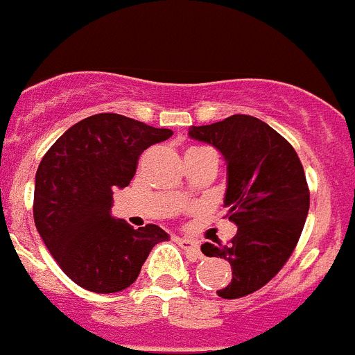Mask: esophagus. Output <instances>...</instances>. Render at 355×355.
<instances>
[{
    "instance_id": "1",
    "label": "esophagus",
    "mask_w": 355,
    "mask_h": 355,
    "mask_svg": "<svg viewBox=\"0 0 355 355\" xmlns=\"http://www.w3.org/2000/svg\"><path fill=\"white\" fill-rule=\"evenodd\" d=\"M175 241H178V243H180V245L183 247V249L192 256V258H200L199 243H197L196 240H192V238H175Z\"/></svg>"
}]
</instances>
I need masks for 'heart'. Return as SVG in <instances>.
<instances>
[{
    "label": "heart",
    "mask_w": 355,
    "mask_h": 355,
    "mask_svg": "<svg viewBox=\"0 0 355 355\" xmlns=\"http://www.w3.org/2000/svg\"><path fill=\"white\" fill-rule=\"evenodd\" d=\"M193 150H205V149H199V147H193V149H188L187 153H193Z\"/></svg>",
    "instance_id": "obj_1"
}]
</instances>
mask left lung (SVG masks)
Returning <instances> with one entry per match:
<instances>
[{
	"instance_id": "obj_1",
	"label": "left lung",
	"mask_w": 355,
	"mask_h": 355,
	"mask_svg": "<svg viewBox=\"0 0 355 355\" xmlns=\"http://www.w3.org/2000/svg\"><path fill=\"white\" fill-rule=\"evenodd\" d=\"M190 137L211 144L227 162V218L238 231L227 245L202 243L209 258L229 261L233 279L216 291L240 299L258 291L286 265L309 211V187L299 156L284 137L250 115H231Z\"/></svg>"
}]
</instances>
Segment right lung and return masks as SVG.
<instances>
[{
    "mask_svg": "<svg viewBox=\"0 0 355 355\" xmlns=\"http://www.w3.org/2000/svg\"><path fill=\"white\" fill-rule=\"evenodd\" d=\"M172 137L119 114H97L69 128L44 155L35 175L33 220L64 274L94 293H117L168 234L114 218L115 188L133 180L147 147Z\"/></svg>",
    "mask_w": 355,
    "mask_h": 355,
    "instance_id": "obj_1",
    "label": "right lung"
}]
</instances>
